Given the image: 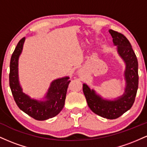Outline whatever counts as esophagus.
<instances>
[{
	"label": "esophagus",
	"instance_id": "obj_1",
	"mask_svg": "<svg viewBox=\"0 0 147 147\" xmlns=\"http://www.w3.org/2000/svg\"><path fill=\"white\" fill-rule=\"evenodd\" d=\"M78 73L80 77H84V74H85V71H84V69H80V70L78 71Z\"/></svg>",
	"mask_w": 147,
	"mask_h": 147
}]
</instances>
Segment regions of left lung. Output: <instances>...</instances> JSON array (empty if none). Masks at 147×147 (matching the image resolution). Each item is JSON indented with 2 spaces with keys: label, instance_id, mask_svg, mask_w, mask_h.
Masks as SVG:
<instances>
[{
  "label": "left lung",
  "instance_id": "8db88e82",
  "mask_svg": "<svg viewBox=\"0 0 147 147\" xmlns=\"http://www.w3.org/2000/svg\"><path fill=\"white\" fill-rule=\"evenodd\" d=\"M114 44L117 45V52L126 63L124 72L126 86L124 94L115 100L104 99L96 95L86 84L83 85V91L88 105L91 111L101 117L114 119L122 115L132 107L138 88V62L136 54L129 40L122 34L109 30Z\"/></svg>",
  "mask_w": 147,
  "mask_h": 147
}]
</instances>
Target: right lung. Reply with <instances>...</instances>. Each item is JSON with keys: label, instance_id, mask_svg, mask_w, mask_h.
<instances>
[{"label": "right lung", "instance_id": "1", "mask_svg": "<svg viewBox=\"0 0 147 147\" xmlns=\"http://www.w3.org/2000/svg\"><path fill=\"white\" fill-rule=\"evenodd\" d=\"M25 39L23 37L20 40L11 55L9 65V86L15 102L21 111L36 120H45L56 116L63 109L70 80L66 77L53 81L45 96V101L32 99L23 93L18 82V61Z\"/></svg>", "mask_w": 147, "mask_h": 147}]
</instances>
